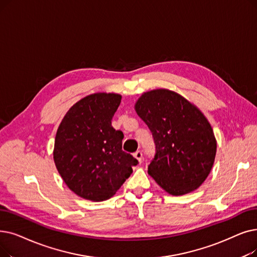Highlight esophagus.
Segmentation results:
<instances>
[{
	"label": "esophagus",
	"instance_id": "esophagus-1",
	"mask_svg": "<svg viewBox=\"0 0 257 257\" xmlns=\"http://www.w3.org/2000/svg\"><path fill=\"white\" fill-rule=\"evenodd\" d=\"M133 156H135V158L141 163L142 162V160H143V153H142V151H137L135 154H133Z\"/></svg>",
	"mask_w": 257,
	"mask_h": 257
}]
</instances>
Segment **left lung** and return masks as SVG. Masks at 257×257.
Returning <instances> with one entry per match:
<instances>
[{"mask_svg": "<svg viewBox=\"0 0 257 257\" xmlns=\"http://www.w3.org/2000/svg\"><path fill=\"white\" fill-rule=\"evenodd\" d=\"M135 109L151 130L156 146L148 174L171 195L196 190L208 177L216 154V139L204 113L169 89L144 92Z\"/></svg>", "mask_w": 257, "mask_h": 257, "instance_id": "obj_1", "label": "left lung"}]
</instances>
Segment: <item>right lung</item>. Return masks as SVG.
<instances>
[{"mask_svg":"<svg viewBox=\"0 0 257 257\" xmlns=\"http://www.w3.org/2000/svg\"><path fill=\"white\" fill-rule=\"evenodd\" d=\"M120 99L117 93L89 94L67 111L58 128L55 167L67 187L84 199L112 197L139 163L121 150L124 135L111 125Z\"/></svg>","mask_w":257,"mask_h":257,"instance_id":"right-lung-1","label":"right lung"}]
</instances>
